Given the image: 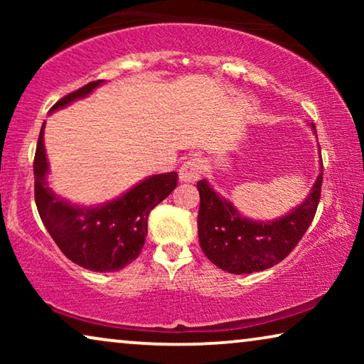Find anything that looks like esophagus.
<instances>
[{
	"mask_svg": "<svg viewBox=\"0 0 364 364\" xmlns=\"http://www.w3.org/2000/svg\"><path fill=\"white\" fill-rule=\"evenodd\" d=\"M203 171H205V167H203L200 157H188L181 166L178 177H181V181L183 182H196L202 177Z\"/></svg>",
	"mask_w": 364,
	"mask_h": 364,
	"instance_id": "obj_1",
	"label": "esophagus"
}]
</instances>
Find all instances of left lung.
Segmentation results:
<instances>
[{"label":"left lung","mask_w":364,"mask_h":364,"mask_svg":"<svg viewBox=\"0 0 364 364\" xmlns=\"http://www.w3.org/2000/svg\"><path fill=\"white\" fill-rule=\"evenodd\" d=\"M321 183L323 171L306 200L291 213L275 222H255L242 217L205 181H198V242L205 257L213 265L235 275L263 272L280 263L311 225L320 203Z\"/></svg>","instance_id":"obj_1"}]
</instances>
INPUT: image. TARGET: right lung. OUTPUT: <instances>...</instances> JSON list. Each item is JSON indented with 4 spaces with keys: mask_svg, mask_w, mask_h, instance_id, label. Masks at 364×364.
Segmentation results:
<instances>
[{
    "mask_svg": "<svg viewBox=\"0 0 364 364\" xmlns=\"http://www.w3.org/2000/svg\"><path fill=\"white\" fill-rule=\"evenodd\" d=\"M102 79L79 87L54 104L51 111L87 96ZM44 124L34 154V200L39 217L64 255L92 272H117L136 260L147 235L149 213L177 186V172L159 173L102 207L84 208L54 196L48 187Z\"/></svg>",
    "mask_w": 364,
    "mask_h": 364,
    "instance_id": "obj_1",
    "label": "right lung"
}]
</instances>
